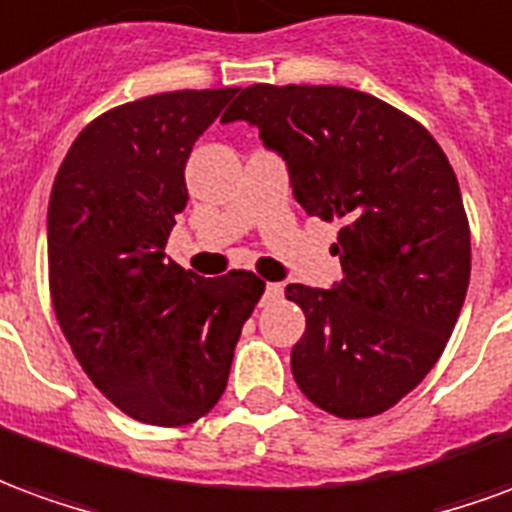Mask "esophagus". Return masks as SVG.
Returning a JSON list of instances; mask_svg holds the SVG:
<instances>
[{
  "mask_svg": "<svg viewBox=\"0 0 512 512\" xmlns=\"http://www.w3.org/2000/svg\"><path fill=\"white\" fill-rule=\"evenodd\" d=\"M282 299V285L279 282H268L266 290H263V296H260V307H271V304H277Z\"/></svg>",
  "mask_w": 512,
  "mask_h": 512,
  "instance_id": "1",
  "label": "esophagus"
}]
</instances>
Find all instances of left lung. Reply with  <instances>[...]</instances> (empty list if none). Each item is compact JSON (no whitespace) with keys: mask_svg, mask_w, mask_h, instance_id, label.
<instances>
[{"mask_svg":"<svg viewBox=\"0 0 512 512\" xmlns=\"http://www.w3.org/2000/svg\"><path fill=\"white\" fill-rule=\"evenodd\" d=\"M235 120L282 156L304 211L340 222L343 279L285 288L307 318L293 378L334 417H376L439 362L466 299L472 244L450 161L417 120L348 87L252 84L222 115Z\"/></svg>","mask_w":512,"mask_h":512,"instance_id":"1","label":"left lung"}]
</instances>
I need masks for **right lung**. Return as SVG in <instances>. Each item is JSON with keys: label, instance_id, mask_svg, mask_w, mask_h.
Here are the masks:
<instances>
[{"label": "right lung", "instance_id": "obj_1", "mask_svg": "<svg viewBox=\"0 0 512 512\" xmlns=\"http://www.w3.org/2000/svg\"><path fill=\"white\" fill-rule=\"evenodd\" d=\"M235 87L139 98L95 117L49 200V285L73 354L123 414L178 428L224 395L263 279H205L164 255L194 142Z\"/></svg>", "mask_w": 512, "mask_h": 512}]
</instances>
